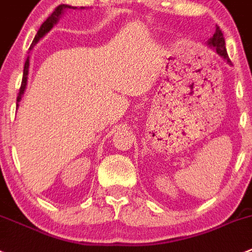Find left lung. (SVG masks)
Returning <instances> with one entry per match:
<instances>
[{"label":"left lung","instance_id":"left-lung-1","mask_svg":"<svg viewBox=\"0 0 252 252\" xmlns=\"http://www.w3.org/2000/svg\"><path fill=\"white\" fill-rule=\"evenodd\" d=\"M208 44H209L212 48H214V49L217 50L218 54H219L222 59H225L227 64L231 65V61L229 59V56H227V53H226V48H225L224 35H222L221 30H220L218 26H215V32L214 34H213V37L208 40Z\"/></svg>","mask_w":252,"mask_h":252}]
</instances>
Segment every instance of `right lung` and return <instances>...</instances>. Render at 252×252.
Masks as SVG:
<instances>
[{"mask_svg":"<svg viewBox=\"0 0 252 252\" xmlns=\"http://www.w3.org/2000/svg\"><path fill=\"white\" fill-rule=\"evenodd\" d=\"M80 8L83 9L84 7H80ZM65 9H76V7L68 6V4H61V6L57 7V8L54 9V12H53V13L50 14L49 17H48L47 20L44 21V23H43V25L40 26L39 31H38L37 35H35L34 39H33V42H32V44H31L30 49H32V48L34 47V45L37 44L38 42H39L40 38L44 37V35L47 34V33L49 32L50 30H52L53 26H54L57 22H58L59 18H61V16H62V14H63V12L65 11ZM28 69H30V57H28L27 61H26V63H25V69H23L22 84H21L20 93H18V96H17V102L21 101V99H22L23 93H25V90H26V85H27V79H28ZM17 107H18V104H17Z\"/></svg>","mask_w":252,"mask_h":252,"instance_id":"right-lung-1","label":"right lung"}]
</instances>
